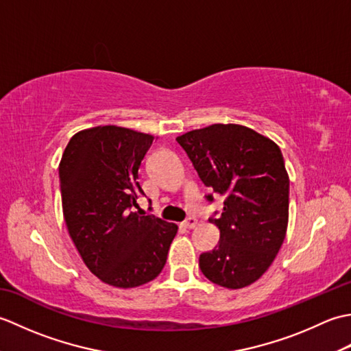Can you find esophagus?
Wrapping results in <instances>:
<instances>
[{
  "mask_svg": "<svg viewBox=\"0 0 351 351\" xmlns=\"http://www.w3.org/2000/svg\"><path fill=\"white\" fill-rule=\"evenodd\" d=\"M196 225H197V219L193 217V215H190V217L184 221V228H187V229L196 228Z\"/></svg>",
  "mask_w": 351,
  "mask_h": 351,
  "instance_id": "obj_1",
  "label": "esophagus"
}]
</instances>
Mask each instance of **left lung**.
<instances>
[{
    "label": "left lung",
    "instance_id": "left-lung-1",
    "mask_svg": "<svg viewBox=\"0 0 351 351\" xmlns=\"http://www.w3.org/2000/svg\"><path fill=\"white\" fill-rule=\"evenodd\" d=\"M211 195L225 196L223 213L210 221L220 241L199 256L204 276L238 289L256 282L285 240L289 178L279 146L247 126L214 123L176 138Z\"/></svg>",
    "mask_w": 351,
    "mask_h": 351
}]
</instances>
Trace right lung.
Segmentation results:
<instances>
[{"instance_id": "1", "label": "right lung", "mask_w": 351, "mask_h": 351, "mask_svg": "<svg viewBox=\"0 0 351 351\" xmlns=\"http://www.w3.org/2000/svg\"><path fill=\"white\" fill-rule=\"evenodd\" d=\"M152 141L122 126H95L69 140L58 166L72 241L88 270L116 288L154 280L178 232L175 223L134 211L145 196L138 170Z\"/></svg>"}]
</instances>
